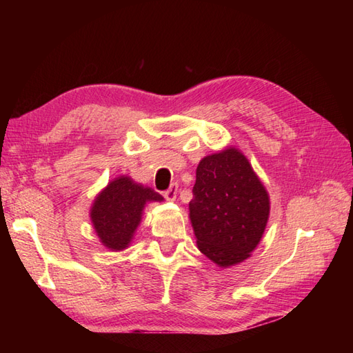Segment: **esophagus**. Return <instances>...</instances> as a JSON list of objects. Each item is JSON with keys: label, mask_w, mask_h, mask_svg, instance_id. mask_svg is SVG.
<instances>
[{"label": "esophagus", "mask_w": 353, "mask_h": 353, "mask_svg": "<svg viewBox=\"0 0 353 353\" xmlns=\"http://www.w3.org/2000/svg\"><path fill=\"white\" fill-rule=\"evenodd\" d=\"M177 192H179V185L177 183H171L170 188L163 192V196H165V199H167V200H176Z\"/></svg>", "instance_id": "1"}]
</instances>
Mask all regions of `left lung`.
<instances>
[{
	"label": "left lung",
	"instance_id": "left-lung-1",
	"mask_svg": "<svg viewBox=\"0 0 353 353\" xmlns=\"http://www.w3.org/2000/svg\"><path fill=\"white\" fill-rule=\"evenodd\" d=\"M190 201L199 250L219 267L250 258L268 221L270 197L247 157L235 147L200 161Z\"/></svg>",
	"mask_w": 353,
	"mask_h": 353
}]
</instances>
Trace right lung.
<instances>
[{
    "label": "right lung",
    "instance_id": "obj_1",
    "mask_svg": "<svg viewBox=\"0 0 353 353\" xmlns=\"http://www.w3.org/2000/svg\"><path fill=\"white\" fill-rule=\"evenodd\" d=\"M161 194L119 176L109 182L91 208V221L100 241L108 249L124 250L132 243L148 201H162Z\"/></svg>",
    "mask_w": 353,
    "mask_h": 353
}]
</instances>
